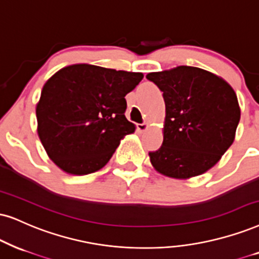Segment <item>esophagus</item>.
I'll return each mask as SVG.
<instances>
[{
    "instance_id": "34e87169",
    "label": "esophagus",
    "mask_w": 259,
    "mask_h": 259,
    "mask_svg": "<svg viewBox=\"0 0 259 259\" xmlns=\"http://www.w3.org/2000/svg\"><path fill=\"white\" fill-rule=\"evenodd\" d=\"M147 129H148V124L147 123L137 124V130H139V132H146Z\"/></svg>"
}]
</instances>
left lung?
Wrapping results in <instances>:
<instances>
[{
  "label": "left lung",
  "instance_id": "left-lung-1",
  "mask_svg": "<svg viewBox=\"0 0 259 259\" xmlns=\"http://www.w3.org/2000/svg\"><path fill=\"white\" fill-rule=\"evenodd\" d=\"M146 77L163 92L166 106L162 146L149 152L153 167L176 179L207 172L234 141L240 120L234 90L218 75L188 65Z\"/></svg>",
  "mask_w": 259,
  "mask_h": 259
}]
</instances>
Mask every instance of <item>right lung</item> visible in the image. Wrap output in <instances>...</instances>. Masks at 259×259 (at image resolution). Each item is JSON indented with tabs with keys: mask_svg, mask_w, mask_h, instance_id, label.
Here are the masks:
<instances>
[{
	"mask_svg": "<svg viewBox=\"0 0 259 259\" xmlns=\"http://www.w3.org/2000/svg\"><path fill=\"white\" fill-rule=\"evenodd\" d=\"M142 78V73L84 63L52 75L35 107L38 136L49 158L69 175L103 168L120 140L135 132L124 114V97Z\"/></svg>",
	"mask_w": 259,
	"mask_h": 259,
	"instance_id": "obj_1",
	"label": "right lung"
}]
</instances>
